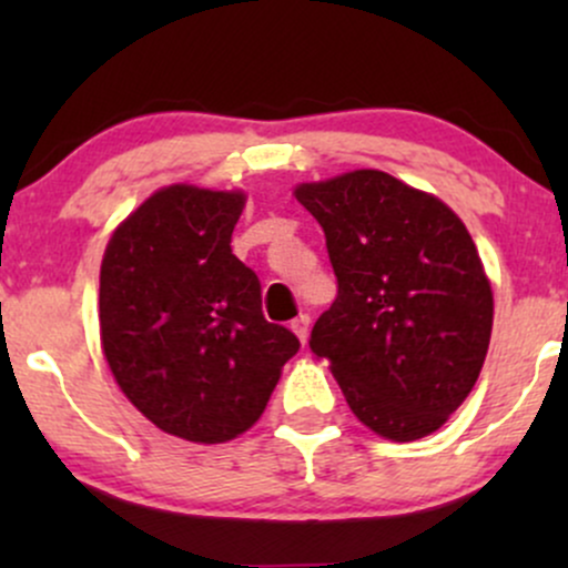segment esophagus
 <instances>
[{"instance_id":"34e87169","label":"esophagus","mask_w":568,"mask_h":568,"mask_svg":"<svg viewBox=\"0 0 568 568\" xmlns=\"http://www.w3.org/2000/svg\"><path fill=\"white\" fill-rule=\"evenodd\" d=\"M291 331L298 336V342L306 344V338H310V315H298L296 321H291Z\"/></svg>"}]
</instances>
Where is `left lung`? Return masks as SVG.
<instances>
[{"label": "left lung", "instance_id": "left-lung-1", "mask_svg": "<svg viewBox=\"0 0 568 568\" xmlns=\"http://www.w3.org/2000/svg\"><path fill=\"white\" fill-rule=\"evenodd\" d=\"M338 283L310 349L352 414L406 443L446 425L484 368L494 296L470 232L433 194L382 171L296 186Z\"/></svg>", "mask_w": 568, "mask_h": 568}]
</instances>
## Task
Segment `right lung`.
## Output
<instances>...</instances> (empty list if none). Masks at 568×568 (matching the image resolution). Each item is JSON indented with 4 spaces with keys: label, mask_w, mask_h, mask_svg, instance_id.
I'll return each mask as SVG.
<instances>
[{
    "label": "right lung",
    "mask_w": 568,
    "mask_h": 568,
    "mask_svg": "<svg viewBox=\"0 0 568 568\" xmlns=\"http://www.w3.org/2000/svg\"><path fill=\"white\" fill-rule=\"evenodd\" d=\"M243 192L165 186L116 226L101 264V344L128 400L162 433L224 443L264 414L298 338L264 321L232 253Z\"/></svg>",
    "instance_id": "right-lung-1"
}]
</instances>
